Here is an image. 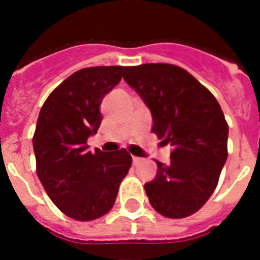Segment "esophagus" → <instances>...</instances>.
Returning <instances> with one entry per match:
<instances>
[{
  "label": "esophagus",
  "mask_w": 260,
  "mask_h": 260,
  "mask_svg": "<svg viewBox=\"0 0 260 260\" xmlns=\"http://www.w3.org/2000/svg\"><path fill=\"white\" fill-rule=\"evenodd\" d=\"M140 160H142V159L138 158V156H134V158H132V162H134V165H138V163L140 162Z\"/></svg>",
  "instance_id": "34e87169"
}]
</instances>
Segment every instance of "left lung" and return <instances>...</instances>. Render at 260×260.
I'll return each mask as SVG.
<instances>
[{"label":"left lung","mask_w":260,"mask_h":260,"mask_svg":"<svg viewBox=\"0 0 260 260\" xmlns=\"http://www.w3.org/2000/svg\"><path fill=\"white\" fill-rule=\"evenodd\" d=\"M125 82L152 114V132L173 146L170 163L144 185L158 213L183 218L213 194L228 158V124L214 95L182 67L147 63L124 67Z\"/></svg>","instance_id":"obj_1"}]
</instances>
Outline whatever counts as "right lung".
Listing matches in <instances>:
<instances>
[{
    "mask_svg": "<svg viewBox=\"0 0 260 260\" xmlns=\"http://www.w3.org/2000/svg\"><path fill=\"white\" fill-rule=\"evenodd\" d=\"M122 66L87 67L64 79L44 102L34 135L36 173L63 213L91 221L112 209L132 165L125 148L90 152L102 121V98L121 81Z\"/></svg>",
    "mask_w": 260,
    "mask_h": 260,
    "instance_id": "obj_1",
    "label": "right lung"
}]
</instances>
